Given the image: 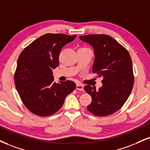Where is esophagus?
Returning <instances> with one entry per match:
<instances>
[{"instance_id":"1","label":"esophagus","mask_w":150,"mask_h":150,"mask_svg":"<svg viewBox=\"0 0 150 150\" xmlns=\"http://www.w3.org/2000/svg\"><path fill=\"white\" fill-rule=\"evenodd\" d=\"M76 89L77 90H80V91H83L84 90V86L81 84H77Z\"/></svg>"}]
</instances>
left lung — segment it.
Instances as JSON below:
<instances>
[{"label": "left lung", "mask_w": 150, "mask_h": 150, "mask_svg": "<svg viewBox=\"0 0 150 150\" xmlns=\"http://www.w3.org/2000/svg\"><path fill=\"white\" fill-rule=\"evenodd\" d=\"M94 50L92 71L103 77L98 91L86 85L84 89L91 96L87 109L96 116L105 117L120 109L129 98L134 83L133 65L127 49L105 34L80 36Z\"/></svg>", "instance_id": "1"}]
</instances>
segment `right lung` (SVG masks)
<instances>
[{"label": "right lung", "instance_id": "obj_1", "mask_svg": "<svg viewBox=\"0 0 150 150\" xmlns=\"http://www.w3.org/2000/svg\"><path fill=\"white\" fill-rule=\"evenodd\" d=\"M76 36L45 34L19 55L14 84L21 101L33 114L40 117L54 114L62 107L66 97L76 88L73 81L54 82L52 74L59 66L61 49Z\"/></svg>", "mask_w": 150, "mask_h": 150}]
</instances>
